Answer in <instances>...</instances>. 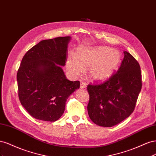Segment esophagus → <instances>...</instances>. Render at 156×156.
Returning <instances> with one entry per match:
<instances>
[{
    "label": "esophagus",
    "mask_w": 156,
    "mask_h": 156,
    "mask_svg": "<svg viewBox=\"0 0 156 156\" xmlns=\"http://www.w3.org/2000/svg\"><path fill=\"white\" fill-rule=\"evenodd\" d=\"M86 87H87V84L83 81H81V84H80V88L81 89H83V88H85Z\"/></svg>",
    "instance_id": "obj_1"
}]
</instances>
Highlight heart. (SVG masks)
I'll use <instances>...</instances> for the list:
<instances>
[{"label":"heart","mask_w":156,"mask_h":156,"mask_svg":"<svg viewBox=\"0 0 156 156\" xmlns=\"http://www.w3.org/2000/svg\"><path fill=\"white\" fill-rule=\"evenodd\" d=\"M121 61L119 51L108 47L79 48L75 56H69L66 61L68 72L79 77L83 69L89 68L88 75L92 81L102 82L115 73Z\"/></svg>","instance_id":"1"}]
</instances>
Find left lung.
<instances>
[{"instance_id": "obj_1", "label": "left lung", "mask_w": 156, "mask_h": 156, "mask_svg": "<svg viewBox=\"0 0 156 156\" xmlns=\"http://www.w3.org/2000/svg\"><path fill=\"white\" fill-rule=\"evenodd\" d=\"M124 57L117 72L100 84H88L90 100L87 109L90 119L102 127H112L129 117L133 112L142 88L139 62L129 53Z\"/></svg>"}]
</instances>
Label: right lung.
I'll use <instances>...</instances> for the list:
<instances>
[{
  "instance_id": "right-lung-1",
  "label": "right lung",
  "mask_w": 156,
  "mask_h": 156,
  "mask_svg": "<svg viewBox=\"0 0 156 156\" xmlns=\"http://www.w3.org/2000/svg\"><path fill=\"white\" fill-rule=\"evenodd\" d=\"M70 36L42 40L23 56L17 73L21 105L34 119L55 122L65 110L68 97L80 87L66 79L61 66L67 60Z\"/></svg>"
}]
</instances>
